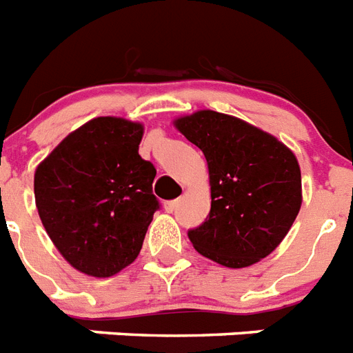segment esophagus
Instances as JSON below:
<instances>
[{
	"label": "esophagus",
	"mask_w": 353,
	"mask_h": 353,
	"mask_svg": "<svg viewBox=\"0 0 353 353\" xmlns=\"http://www.w3.org/2000/svg\"><path fill=\"white\" fill-rule=\"evenodd\" d=\"M180 200H168V202H163V210L168 211V213H173L174 210H176V205H179Z\"/></svg>",
	"instance_id": "obj_1"
}]
</instances>
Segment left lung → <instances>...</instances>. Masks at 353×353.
Wrapping results in <instances>:
<instances>
[{
    "label": "left lung",
    "mask_w": 353,
    "mask_h": 353,
    "mask_svg": "<svg viewBox=\"0 0 353 353\" xmlns=\"http://www.w3.org/2000/svg\"><path fill=\"white\" fill-rule=\"evenodd\" d=\"M174 125L204 153L211 210L188 231L199 253L228 268L252 266L281 244L301 210V169L275 137L215 111Z\"/></svg>",
    "instance_id": "obj_1"
}]
</instances>
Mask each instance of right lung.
I'll return each mask as SVG.
<instances>
[{
  "instance_id": "right-lung-1",
  "label": "right lung",
  "mask_w": 353,
  "mask_h": 353,
  "mask_svg": "<svg viewBox=\"0 0 353 353\" xmlns=\"http://www.w3.org/2000/svg\"><path fill=\"white\" fill-rule=\"evenodd\" d=\"M143 128L94 118L39 163L34 196L39 219L65 261L91 277L129 266L160 210L157 169L138 154Z\"/></svg>"
}]
</instances>
